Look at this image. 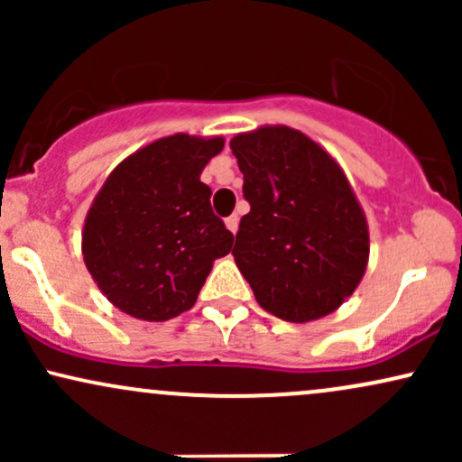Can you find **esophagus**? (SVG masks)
<instances>
[{
  "mask_svg": "<svg viewBox=\"0 0 462 462\" xmlns=\"http://www.w3.org/2000/svg\"><path fill=\"white\" fill-rule=\"evenodd\" d=\"M226 226H227V230L232 232V235H236V230H238V215L227 217V219H226Z\"/></svg>",
  "mask_w": 462,
  "mask_h": 462,
  "instance_id": "34e87169",
  "label": "esophagus"
}]
</instances>
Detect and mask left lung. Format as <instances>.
Wrapping results in <instances>:
<instances>
[{
  "label": "left lung",
  "mask_w": 462,
  "mask_h": 462,
  "mask_svg": "<svg viewBox=\"0 0 462 462\" xmlns=\"http://www.w3.org/2000/svg\"><path fill=\"white\" fill-rule=\"evenodd\" d=\"M230 147L249 201L232 256L256 301L293 323L330 315L369 261L367 219L346 173L289 125L241 132Z\"/></svg>",
  "instance_id": "obj_1"
}]
</instances>
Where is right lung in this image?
Segmentation results:
<instances>
[{
    "mask_svg": "<svg viewBox=\"0 0 462 462\" xmlns=\"http://www.w3.org/2000/svg\"><path fill=\"white\" fill-rule=\"evenodd\" d=\"M221 136H164L130 153L95 195L82 256L99 291L125 315L167 321L193 309L232 232L210 208L199 176Z\"/></svg>",
    "mask_w": 462,
    "mask_h": 462,
    "instance_id": "obj_1",
    "label": "right lung"
}]
</instances>
